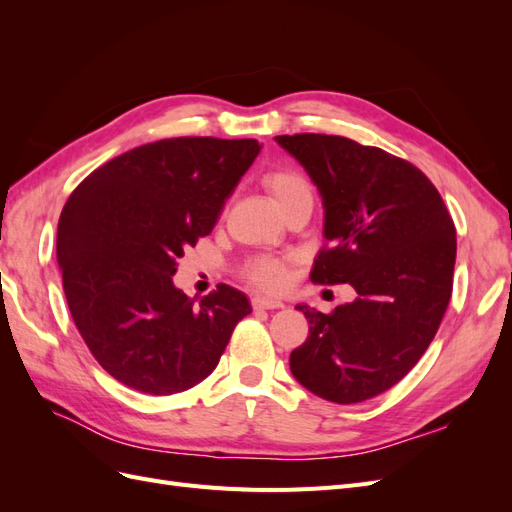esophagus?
I'll return each instance as SVG.
<instances>
[{
    "label": "esophagus",
    "mask_w": 512,
    "mask_h": 512,
    "mask_svg": "<svg viewBox=\"0 0 512 512\" xmlns=\"http://www.w3.org/2000/svg\"><path fill=\"white\" fill-rule=\"evenodd\" d=\"M252 305L256 309H282L284 303L277 301V299H269V297H254Z\"/></svg>",
    "instance_id": "obj_1"
}]
</instances>
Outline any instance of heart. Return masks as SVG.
I'll list each match as a JSON object with an SVG mask.
<instances>
[{"mask_svg":"<svg viewBox=\"0 0 512 512\" xmlns=\"http://www.w3.org/2000/svg\"><path fill=\"white\" fill-rule=\"evenodd\" d=\"M262 183L273 196L277 207L282 213L292 207L294 203H301V200H309L312 203L314 190L309 179L297 168L290 166H277L262 177ZM288 265L290 258H277V256H256L247 262L243 275L245 280L254 284L262 290H282L288 282Z\"/></svg>","mask_w":512,"mask_h":512,"instance_id":"obj_1","label":"heart"}]
</instances>
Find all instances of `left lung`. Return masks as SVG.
Instances as JSON below:
<instances>
[{
	"mask_svg": "<svg viewBox=\"0 0 512 512\" xmlns=\"http://www.w3.org/2000/svg\"><path fill=\"white\" fill-rule=\"evenodd\" d=\"M318 185L327 245L314 284H350L356 299L309 322L290 371L333 404L389 391L429 348L453 292L457 237L423 170L380 147L333 134L275 136Z\"/></svg>",
	"mask_w": 512,
	"mask_h": 512,
	"instance_id": "1",
	"label": "left lung"
}]
</instances>
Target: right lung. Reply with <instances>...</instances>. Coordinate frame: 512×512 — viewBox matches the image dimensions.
<instances>
[{
  "label": "right lung",
  "mask_w": 512,
  "mask_h": 512,
  "mask_svg": "<svg viewBox=\"0 0 512 512\" xmlns=\"http://www.w3.org/2000/svg\"><path fill=\"white\" fill-rule=\"evenodd\" d=\"M258 151L254 138H164L96 168L61 209L57 262L72 320L121 384L149 395L192 389L252 312L228 284L196 303L173 275Z\"/></svg>",
  "instance_id": "obj_1"
}]
</instances>
